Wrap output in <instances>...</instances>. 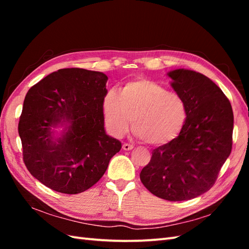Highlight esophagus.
Listing matches in <instances>:
<instances>
[{
    "label": "esophagus",
    "mask_w": 249,
    "mask_h": 249,
    "mask_svg": "<svg viewBox=\"0 0 249 249\" xmlns=\"http://www.w3.org/2000/svg\"><path fill=\"white\" fill-rule=\"evenodd\" d=\"M133 145L132 144H129V143H124L123 144V148L124 149V150H131V149H133Z\"/></svg>",
    "instance_id": "34e87169"
}]
</instances>
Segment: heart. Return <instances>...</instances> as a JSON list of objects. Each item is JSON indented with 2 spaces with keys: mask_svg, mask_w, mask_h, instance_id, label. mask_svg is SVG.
Segmentation results:
<instances>
[{
  "mask_svg": "<svg viewBox=\"0 0 249 249\" xmlns=\"http://www.w3.org/2000/svg\"><path fill=\"white\" fill-rule=\"evenodd\" d=\"M105 125L114 137L132 129L148 145H164L176 139L187 120L184 100L150 80L127 82L109 89L102 100Z\"/></svg>",
  "mask_w": 249,
  "mask_h": 249,
  "instance_id": "1",
  "label": "heart"
}]
</instances>
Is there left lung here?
<instances>
[{
  "label": "left lung",
  "instance_id": "8db88e82",
  "mask_svg": "<svg viewBox=\"0 0 249 249\" xmlns=\"http://www.w3.org/2000/svg\"><path fill=\"white\" fill-rule=\"evenodd\" d=\"M167 74L186 104L187 120L176 139L153 150L140 179L158 197L189 200L213 187L229 158L233 114L222 90L202 73L179 69Z\"/></svg>",
  "mask_w": 249,
  "mask_h": 249
}]
</instances>
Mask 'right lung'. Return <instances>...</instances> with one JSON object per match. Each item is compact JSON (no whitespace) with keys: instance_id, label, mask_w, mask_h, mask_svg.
<instances>
[{"instance_id":"add662e5","label":"right lung","mask_w":249,"mask_h":249,"mask_svg":"<svg viewBox=\"0 0 249 249\" xmlns=\"http://www.w3.org/2000/svg\"><path fill=\"white\" fill-rule=\"evenodd\" d=\"M107 80L100 71L63 69L26 94L18 123L22 159L30 173L50 189L65 194L89 189L122 148L104 129ZM59 125L66 127L55 138L52 129Z\"/></svg>"}]
</instances>
